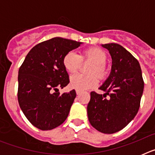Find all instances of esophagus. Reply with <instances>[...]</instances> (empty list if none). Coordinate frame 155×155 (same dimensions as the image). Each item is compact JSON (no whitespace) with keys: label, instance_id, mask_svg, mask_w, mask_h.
<instances>
[{"label":"esophagus","instance_id":"34e87169","mask_svg":"<svg viewBox=\"0 0 155 155\" xmlns=\"http://www.w3.org/2000/svg\"><path fill=\"white\" fill-rule=\"evenodd\" d=\"M81 93V91H79V90H76V94L78 95V94H80Z\"/></svg>","mask_w":155,"mask_h":155}]
</instances>
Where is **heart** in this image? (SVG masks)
Wrapping results in <instances>:
<instances>
[{
	"label": "heart",
	"instance_id": "obj_1",
	"mask_svg": "<svg viewBox=\"0 0 155 155\" xmlns=\"http://www.w3.org/2000/svg\"><path fill=\"white\" fill-rule=\"evenodd\" d=\"M106 60V53L99 48L86 49L79 55L75 52H68L64 57L63 64L66 71L69 73L76 72L80 68L82 61H89L92 62L87 71L90 74H75L71 77V87L79 91L91 89L95 87L98 84L97 76L99 79H104L108 75L109 69L107 64H105ZM93 73H95L97 76L93 75Z\"/></svg>",
	"mask_w": 155,
	"mask_h": 155
}]
</instances>
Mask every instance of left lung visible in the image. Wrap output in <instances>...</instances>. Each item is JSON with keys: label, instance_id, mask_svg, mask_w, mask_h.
Returning a JSON list of instances; mask_svg holds the SVG:
<instances>
[{"label": "left lung", "instance_id": "obj_1", "mask_svg": "<svg viewBox=\"0 0 155 155\" xmlns=\"http://www.w3.org/2000/svg\"><path fill=\"white\" fill-rule=\"evenodd\" d=\"M102 46L112 57V71L99 87L105 94L91 92L87 117L97 130L111 134L123 130L135 117L144 82L139 62L125 48L116 43ZM107 95L109 97L106 98Z\"/></svg>", "mask_w": 155, "mask_h": 155}]
</instances>
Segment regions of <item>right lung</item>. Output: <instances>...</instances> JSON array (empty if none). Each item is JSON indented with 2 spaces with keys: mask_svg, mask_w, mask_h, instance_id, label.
I'll use <instances>...</instances> for the list:
<instances>
[{
  "mask_svg": "<svg viewBox=\"0 0 155 155\" xmlns=\"http://www.w3.org/2000/svg\"><path fill=\"white\" fill-rule=\"evenodd\" d=\"M81 44L61 37L42 42L30 50L19 68V105L36 128L53 130L68 118L76 92L72 90L61 94L58 91V87L63 88L70 82L63 59Z\"/></svg>",
  "mask_w": 155,
  "mask_h": 155,
  "instance_id": "add662e5",
  "label": "right lung"
}]
</instances>
